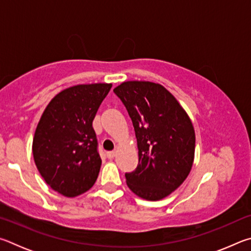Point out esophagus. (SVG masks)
Masks as SVG:
<instances>
[{"instance_id":"obj_1","label":"esophagus","mask_w":251,"mask_h":251,"mask_svg":"<svg viewBox=\"0 0 251 251\" xmlns=\"http://www.w3.org/2000/svg\"><path fill=\"white\" fill-rule=\"evenodd\" d=\"M114 155H116V152H114V151H109V152H107V157H108V159H110V160L113 159Z\"/></svg>"}]
</instances>
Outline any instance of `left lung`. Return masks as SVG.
<instances>
[{
  "label": "left lung",
  "instance_id": "obj_1",
  "mask_svg": "<svg viewBox=\"0 0 251 251\" xmlns=\"http://www.w3.org/2000/svg\"><path fill=\"white\" fill-rule=\"evenodd\" d=\"M132 120L139 164L126 173L135 195L148 201L169 196L190 174L195 131L178 101L159 83L126 81L113 89Z\"/></svg>",
  "mask_w": 251,
  "mask_h": 251
}]
</instances>
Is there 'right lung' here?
I'll return each mask as SVG.
<instances>
[{"label":"right lung","mask_w":251,"mask_h":251,"mask_svg":"<svg viewBox=\"0 0 251 251\" xmlns=\"http://www.w3.org/2000/svg\"><path fill=\"white\" fill-rule=\"evenodd\" d=\"M111 83L67 88L56 95L39 120L33 140L35 164L59 194L75 197L90 190L101 159L92 121Z\"/></svg>","instance_id":"add662e5"}]
</instances>
